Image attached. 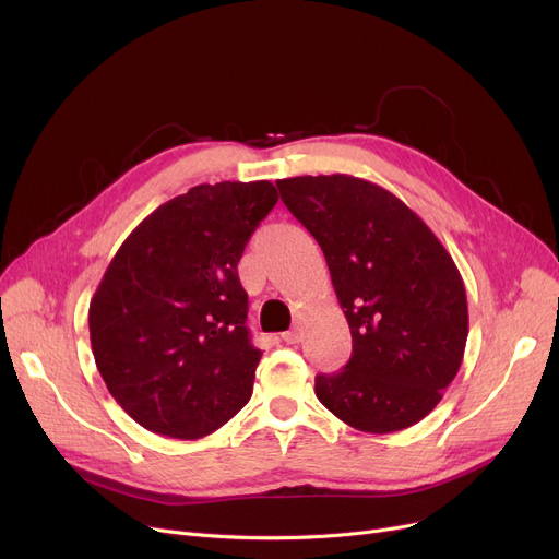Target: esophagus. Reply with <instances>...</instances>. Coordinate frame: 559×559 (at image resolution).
I'll return each mask as SVG.
<instances>
[{
	"label": "esophagus",
	"mask_w": 559,
	"mask_h": 559,
	"mask_svg": "<svg viewBox=\"0 0 559 559\" xmlns=\"http://www.w3.org/2000/svg\"><path fill=\"white\" fill-rule=\"evenodd\" d=\"M281 337H283V343H285V345H299V343H301V331H299V329L285 331Z\"/></svg>",
	"instance_id": "1"
}]
</instances>
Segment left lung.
<instances>
[{"instance_id": "obj_1", "label": "left lung", "mask_w": 559, "mask_h": 559, "mask_svg": "<svg viewBox=\"0 0 559 559\" xmlns=\"http://www.w3.org/2000/svg\"><path fill=\"white\" fill-rule=\"evenodd\" d=\"M276 187L322 247L352 331L349 362L314 377V395L358 431L420 423L466 349L468 301L452 255L414 210L370 180L299 176Z\"/></svg>"}]
</instances>
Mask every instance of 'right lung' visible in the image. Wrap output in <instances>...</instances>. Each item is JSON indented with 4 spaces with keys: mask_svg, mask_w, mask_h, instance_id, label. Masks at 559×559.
<instances>
[{
    "mask_svg": "<svg viewBox=\"0 0 559 559\" xmlns=\"http://www.w3.org/2000/svg\"><path fill=\"white\" fill-rule=\"evenodd\" d=\"M278 201L266 180L191 187L128 235L88 306L95 366L126 414L168 439H203L251 400L237 262Z\"/></svg>",
    "mask_w": 559,
    "mask_h": 559,
    "instance_id": "1",
    "label": "right lung"
}]
</instances>
